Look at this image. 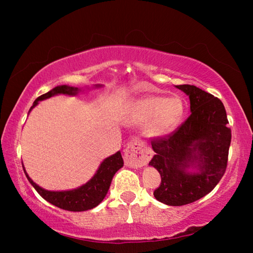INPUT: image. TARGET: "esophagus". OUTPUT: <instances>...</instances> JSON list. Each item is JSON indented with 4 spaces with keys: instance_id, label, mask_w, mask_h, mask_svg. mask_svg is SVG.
Here are the masks:
<instances>
[{
    "instance_id": "1",
    "label": "esophagus",
    "mask_w": 253,
    "mask_h": 253,
    "mask_svg": "<svg viewBox=\"0 0 253 253\" xmlns=\"http://www.w3.org/2000/svg\"><path fill=\"white\" fill-rule=\"evenodd\" d=\"M153 156V151L145 146L138 138H132L126 148L124 149V161L129 168H142L146 165Z\"/></svg>"
}]
</instances>
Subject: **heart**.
Listing matches in <instances>:
<instances>
[{
	"mask_svg": "<svg viewBox=\"0 0 253 253\" xmlns=\"http://www.w3.org/2000/svg\"><path fill=\"white\" fill-rule=\"evenodd\" d=\"M184 110L181 97L148 95L132 102L126 114V122L130 125H145V134L149 138H164L177 129Z\"/></svg>",
	"mask_w": 253,
	"mask_h": 253,
	"instance_id": "obj_1",
	"label": "heart"
}]
</instances>
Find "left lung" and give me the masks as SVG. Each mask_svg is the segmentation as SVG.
<instances>
[{"instance_id": "obj_1", "label": "left lung", "mask_w": 253, "mask_h": 253, "mask_svg": "<svg viewBox=\"0 0 253 253\" xmlns=\"http://www.w3.org/2000/svg\"><path fill=\"white\" fill-rule=\"evenodd\" d=\"M176 88L190 98L191 115L173 134L152 140L155 155L148 164L162 177L154 196L172 207L195 202L216 186L225 173L231 143L226 111L219 98L195 85Z\"/></svg>"}]
</instances>
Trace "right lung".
<instances>
[{
	"mask_svg": "<svg viewBox=\"0 0 253 253\" xmlns=\"http://www.w3.org/2000/svg\"><path fill=\"white\" fill-rule=\"evenodd\" d=\"M101 87V84H96L95 88ZM81 91L80 88L71 87V85L62 84L57 85L53 89H51L49 92L44 93L40 97H38L34 100L31 111L34 107H36L39 101L48 99V98L55 96V95H67V96H76ZM23 166V163H22ZM124 166V161L122 157V153L117 152L114 155L105 158L101 162V164L98 168L95 175L89 179V181L74 190L69 191H48L42 188L41 186L32 181V178L29 176L27 170H25L23 166V170L25 173V176L31 183V185L36 188V191L39 193L42 198L49 203L55 205L62 210H67V211L72 212H83L87 211V210H91L96 208L98 204L102 202L105 199L106 194L108 193L109 186L113 181L114 175L116 174L119 169Z\"/></svg>",
	"mask_w": 253,
	"mask_h": 253,
	"instance_id": "add662e5",
	"label": "right lung"
}]
</instances>
